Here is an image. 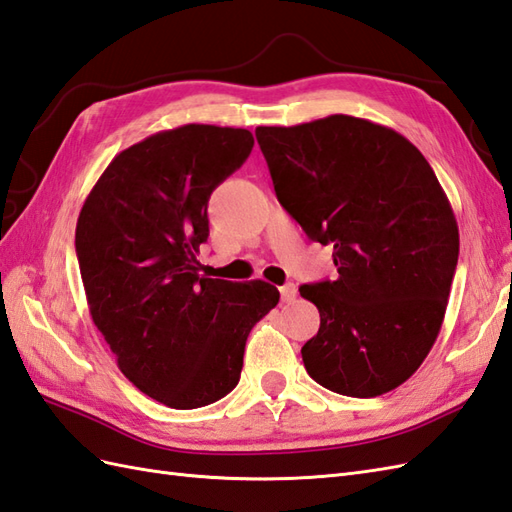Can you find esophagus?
<instances>
[{"label":"esophagus","instance_id":"obj_1","mask_svg":"<svg viewBox=\"0 0 512 512\" xmlns=\"http://www.w3.org/2000/svg\"><path fill=\"white\" fill-rule=\"evenodd\" d=\"M295 295H297V286L295 284H284V286H280V297H282V302H291V299H295Z\"/></svg>","mask_w":512,"mask_h":512}]
</instances>
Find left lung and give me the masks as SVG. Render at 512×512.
<instances>
[{"label": "left lung", "mask_w": 512, "mask_h": 512, "mask_svg": "<svg viewBox=\"0 0 512 512\" xmlns=\"http://www.w3.org/2000/svg\"><path fill=\"white\" fill-rule=\"evenodd\" d=\"M273 189L339 278L302 284L321 326L302 347L308 376L350 397L404 384L439 336L458 263V223L428 160L380 123L330 115L260 126Z\"/></svg>", "instance_id": "obj_1"}]
</instances>
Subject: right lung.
Returning <instances> with one entry per match:
<instances>
[{"label": "right lung", "mask_w": 512, "mask_h": 512, "mask_svg": "<svg viewBox=\"0 0 512 512\" xmlns=\"http://www.w3.org/2000/svg\"><path fill=\"white\" fill-rule=\"evenodd\" d=\"M252 147L243 128L156 132L112 158L80 210L76 252L93 323L123 376L169 408L228 395L249 330L280 299L263 280L199 276L208 197Z\"/></svg>", "instance_id": "1"}]
</instances>
